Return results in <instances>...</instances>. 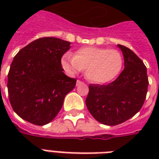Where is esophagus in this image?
I'll use <instances>...</instances> for the list:
<instances>
[{
	"instance_id": "esophagus-1",
	"label": "esophagus",
	"mask_w": 159,
	"mask_h": 159,
	"mask_svg": "<svg viewBox=\"0 0 159 159\" xmlns=\"http://www.w3.org/2000/svg\"><path fill=\"white\" fill-rule=\"evenodd\" d=\"M83 82H81V81H79V80H77V86H80V85H82Z\"/></svg>"
}]
</instances>
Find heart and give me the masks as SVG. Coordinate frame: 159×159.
Segmentation results:
<instances>
[{
    "instance_id": "b5f03b06",
    "label": "heart",
    "mask_w": 159,
    "mask_h": 159,
    "mask_svg": "<svg viewBox=\"0 0 159 159\" xmlns=\"http://www.w3.org/2000/svg\"><path fill=\"white\" fill-rule=\"evenodd\" d=\"M62 68L70 75L77 74L85 69L89 81L102 84L115 79L123 67V57L118 50L97 47H83L72 56H62Z\"/></svg>"
}]
</instances>
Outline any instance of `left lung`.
Wrapping results in <instances>:
<instances>
[{
    "label": "left lung",
    "instance_id": "left-lung-1",
    "mask_svg": "<svg viewBox=\"0 0 159 159\" xmlns=\"http://www.w3.org/2000/svg\"><path fill=\"white\" fill-rule=\"evenodd\" d=\"M125 60V69L107 85L91 84L86 99L88 111L106 125L123 123L140 111L148 92L147 68L143 61L127 47L118 44Z\"/></svg>",
    "mask_w": 159,
    "mask_h": 159
}]
</instances>
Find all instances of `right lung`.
Instances as JSON below:
<instances>
[{
    "label": "right lung",
    "mask_w": 159,
    "mask_h": 159,
    "mask_svg": "<svg viewBox=\"0 0 159 159\" xmlns=\"http://www.w3.org/2000/svg\"><path fill=\"white\" fill-rule=\"evenodd\" d=\"M71 43L53 37L38 39L15 56L8 73L9 99L20 118L36 125L53 120L77 80L63 72L61 57Z\"/></svg>",
    "instance_id": "obj_1"
}]
</instances>
